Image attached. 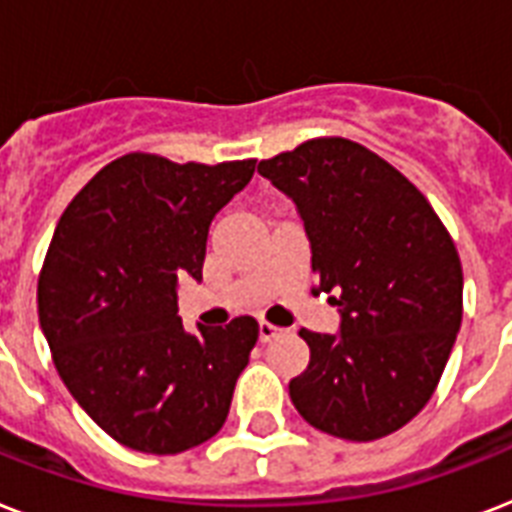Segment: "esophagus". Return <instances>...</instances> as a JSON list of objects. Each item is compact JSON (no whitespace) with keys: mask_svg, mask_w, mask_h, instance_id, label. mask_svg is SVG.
<instances>
[{"mask_svg":"<svg viewBox=\"0 0 512 512\" xmlns=\"http://www.w3.org/2000/svg\"><path fill=\"white\" fill-rule=\"evenodd\" d=\"M281 329L273 327V324H265V321H260V327H257V337H260V342H271L273 337H279Z\"/></svg>","mask_w":512,"mask_h":512,"instance_id":"1","label":"esophagus"}]
</instances>
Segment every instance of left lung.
<instances>
[{
	"mask_svg": "<svg viewBox=\"0 0 512 512\" xmlns=\"http://www.w3.org/2000/svg\"><path fill=\"white\" fill-rule=\"evenodd\" d=\"M295 201L337 335L311 348L289 398L308 425L348 441L404 428L430 401L462 324V265L428 199L345 138L308 140L257 164Z\"/></svg>",
	"mask_w": 512,
	"mask_h": 512,
	"instance_id": "obj_1",
	"label": "left lung"
}]
</instances>
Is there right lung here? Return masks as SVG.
I'll return each instance as SVG.
<instances>
[{
    "label": "right lung",
    "mask_w": 512,
    "mask_h": 512,
    "mask_svg": "<svg viewBox=\"0 0 512 512\" xmlns=\"http://www.w3.org/2000/svg\"><path fill=\"white\" fill-rule=\"evenodd\" d=\"M247 162L127 154L60 217L39 276V324L76 404L135 452L180 454L223 428L257 321L188 332L180 279L201 281L209 225L252 180Z\"/></svg>",
    "instance_id": "add662e5"
}]
</instances>
